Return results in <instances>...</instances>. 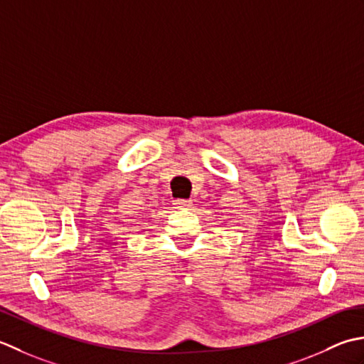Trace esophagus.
Wrapping results in <instances>:
<instances>
[{"label": "esophagus", "mask_w": 364, "mask_h": 364, "mask_svg": "<svg viewBox=\"0 0 364 364\" xmlns=\"http://www.w3.org/2000/svg\"><path fill=\"white\" fill-rule=\"evenodd\" d=\"M174 204H176L177 209H188V207L193 205L191 199H176Z\"/></svg>", "instance_id": "34e87169"}]
</instances>
